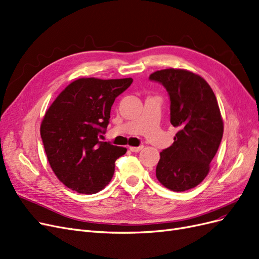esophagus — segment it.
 I'll return each mask as SVG.
<instances>
[{"label": "esophagus", "mask_w": 259, "mask_h": 259, "mask_svg": "<svg viewBox=\"0 0 259 259\" xmlns=\"http://www.w3.org/2000/svg\"><path fill=\"white\" fill-rule=\"evenodd\" d=\"M143 147H144V146H138V147H135V146H131L130 147V150L131 151H133V152H139V151H141L142 149H143Z\"/></svg>", "instance_id": "obj_1"}]
</instances>
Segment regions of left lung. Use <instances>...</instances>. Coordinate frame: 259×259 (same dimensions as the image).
<instances>
[{"label": "left lung", "mask_w": 259, "mask_h": 259, "mask_svg": "<svg viewBox=\"0 0 259 259\" xmlns=\"http://www.w3.org/2000/svg\"><path fill=\"white\" fill-rule=\"evenodd\" d=\"M164 86L170 100L174 143L160 152L156 176L174 191L195 188L205 179L223 137V119L213 91L202 76L168 68L149 75Z\"/></svg>", "instance_id": "left-lung-1"}]
</instances>
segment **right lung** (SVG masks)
Returning a JSON list of instances; mask_svg holds the SVG:
<instances>
[{
    "label": "right lung",
    "mask_w": 259,
    "mask_h": 259,
    "mask_svg": "<svg viewBox=\"0 0 259 259\" xmlns=\"http://www.w3.org/2000/svg\"><path fill=\"white\" fill-rule=\"evenodd\" d=\"M131 78H81L70 83L45 114L40 136L48 161L56 177L78 193L95 194L105 188L115 161L127 149L100 142L115 98Z\"/></svg>",
    "instance_id": "obj_1"
}]
</instances>
